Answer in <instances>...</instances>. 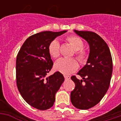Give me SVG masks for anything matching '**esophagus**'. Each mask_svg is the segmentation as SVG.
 Here are the masks:
<instances>
[{
	"mask_svg": "<svg viewBox=\"0 0 121 121\" xmlns=\"http://www.w3.org/2000/svg\"><path fill=\"white\" fill-rule=\"evenodd\" d=\"M64 77H65V79H66V80H68V79H70V76L66 75H64Z\"/></svg>",
	"mask_w": 121,
	"mask_h": 121,
	"instance_id": "1",
	"label": "esophagus"
}]
</instances>
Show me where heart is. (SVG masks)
<instances>
[{
    "label": "heart",
    "mask_w": 121,
    "mask_h": 121,
    "mask_svg": "<svg viewBox=\"0 0 121 121\" xmlns=\"http://www.w3.org/2000/svg\"><path fill=\"white\" fill-rule=\"evenodd\" d=\"M66 40L72 45L75 51L76 58L81 64H85L88 61L89 54L88 51L83 49L84 42L78 36L72 35L67 37ZM48 51L53 58H57L60 55V44L57 39H53L49 43ZM78 63L75 58H62L59 59L55 64V69L63 74H70L77 70Z\"/></svg>",
    "instance_id": "1"
}]
</instances>
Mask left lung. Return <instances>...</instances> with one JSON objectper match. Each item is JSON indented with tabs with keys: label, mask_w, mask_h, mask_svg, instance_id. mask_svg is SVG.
I'll return each mask as SVG.
<instances>
[{
	"label": "left lung",
	"mask_w": 121,
	"mask_h": 121,
	"mask_svg": "<svg viewBox=\"0 0 121 121\" xmlns=\"http://www.w3.org/2000/svg\"><path fill=\"white\" fill-rule=\"evenodd\" d=\"M74 31L88 42L90 53L86 64L77 73L82 79L78 80L75 75L71 77L75 87L70 99L76 108L86 110L97 105L106 94L112 74V59L108 45L97 34Z\"/></svg>",
	"instance_id": "1"
}]
</instances>
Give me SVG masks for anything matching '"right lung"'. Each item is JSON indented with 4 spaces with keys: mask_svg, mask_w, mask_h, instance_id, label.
<instances>
[{
    "mask_svg": "<svg viewBox=\"0 0 121 121\" xmlns=\"http://www.w3.org/2000/svg\"><path fill=\"white\" fill-rule=\"evenodd\" d=\"M43 31L29 37L16 58V83L20 94L28 104L39 110H46L54 104L55 94L64 77L60 72L46 77L53 63L48 51L49 43L66 33Z\"/></svg>",
    "mask_w": 121,
    "mask_h": 121,
    "instance_id": "obj_1",
    "label": "right lung"
}]
</instances>
